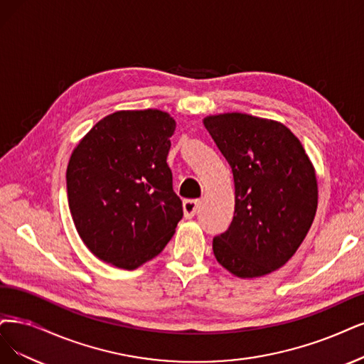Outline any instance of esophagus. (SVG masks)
I'll return each instance as SVG.
<instances>
[{
    "label": "esophagus",
    "instance_id": "1",
    "mask_svg": "<svg viewBox=\"0 0 364 364\" xmlns=\"http://www.w3.org/2000/svg\"><path fill=\"white\" fill-rule=\"evenodd\" d=\"M199 208V200H195V199H187L183 203V211H184V218L186 219H191L193 218L196 211Z\"/></svg>",
    "mask_w": 364,
    "mask_h": 364
}]
</instances>
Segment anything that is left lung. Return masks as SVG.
<instances>
[{
	"instance_id": "1",
	"label": "left lung",
	"mask_w": 364,
	"mask_h": 364,
	"mask_svg": "<svg viewBox=\"0 0 364 364\" xmlns=\"http://www.w3.org/2000/svg\"><path fill=\"white\" fill-rule=\"evenodd\" d=\"M203 123L231 166L235 187L234 219L213 238L214 257L240 279L270 274L311 230L318 207L315 166L280 121L226 112Z\"/></svg>"
}]
</instances>
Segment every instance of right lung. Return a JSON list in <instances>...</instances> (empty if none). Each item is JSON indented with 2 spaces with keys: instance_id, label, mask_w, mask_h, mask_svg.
Returning <instances> with one entry per match:
<instances>
[{
  "instance_id": "obj_1",
  "label": "right lung",
  "mask_w": 364,
  "mask_h": 364,
  "mask_svg": "<svg viewBox=\"0 0 364 364\" xmlns=\"http://www.w3.org/2000/svg\"><path fill=\"white\" fill-rule=\"evenodd\" d=\"M175 119L164 111H117L79 141L67 166V196L79 237L123 270L156 258L183 218L166 164Z\"/></svg>"
}]
</instances>
